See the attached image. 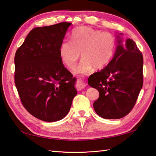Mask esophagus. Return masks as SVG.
Wrapping results in <instances>:
<instances>
[{"instance_id":"1","label":"esophagus","mask_w":156,"mask_h":156,"mask_svg":"<svg viewBox=\"0 0 156 156\" xmlns=\"http://www.w3.org/2000/svg\"><path fill=\"white\" fill-rule=\"evenodd\" d=\"M86 84H84L82 80H78V83L76 84V88L78 89V90H81V89H83L85 87Z\"/></svg>"}]
</instances>
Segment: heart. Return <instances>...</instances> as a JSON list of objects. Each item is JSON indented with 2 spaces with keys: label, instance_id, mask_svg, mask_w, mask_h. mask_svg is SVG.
Masks as SVG:
<instances>
[{
  "label": "heart",
  "instance_id": "1",
  "mask_svg": "<svg viewBox=\"0 0 156 156\" xmlns=\"http://www.w3.org/2000/svg\"><path fill=\"white\" fill-rule=\"evenodd\" d=\"M71 41L60 44V56L64 64L72 68L81 56L83 58L73 68L76 73L87 74L93 68L102 69L106 66L113 55L116 46L114 36L108 31H101L89 27L73 30Z\"/></svg>",
  "mask_w": 156,
  "mask_h": 156
}]
</instances>
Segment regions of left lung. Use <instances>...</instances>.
Instances as JSON below:
<instances>
[{
    "instance_id": "left-lung-1",
    "label": "left lung",
    "mask_w": 156,
    "mask_h": 156,
    "mask_svg": "<svg viewBox=\"0 0 156 156\" xmlns=\"http://www.w3.org/2000/svg\"><path fill=\"white\" fill-rule=\"evenodd\" d=\"M118 38L112 60L88 79L89 85L98 90L100 94L94 102L95 112L105 119H119L127 115L143 84L142 52L131 39Z\"/></svg>"
}]
</instances>
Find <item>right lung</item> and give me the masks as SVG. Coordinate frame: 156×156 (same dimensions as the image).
Returning <instances> with one entry per match:
<instances>
[{
	"label": "right lung",
	"instance_id": "1",
	"mask_svg": "<svg viewBox=\"0 0 156 156\" xmlns=\"http://www.w3.org/2000/svg\"><path fill=\"white\" fill-rule=\"evenodd\" d=\"M72 23L33 29L16 50L14 82L20 101L34 117L56 122L67 115L76 80L62 64L59 49Z\"/></svg>",
	"mask_w": 156,
	"mask_h": 156
}]
</instances>
